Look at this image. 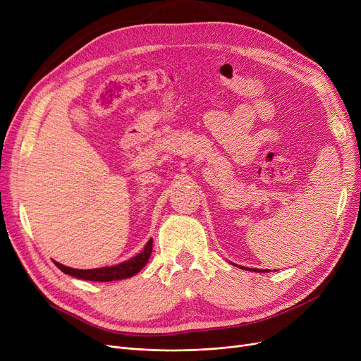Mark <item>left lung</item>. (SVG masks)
I'll return each instance as SVG.
<instances>
[{"label": "left lung", "instance_id": "left-lung-1", "mask_svg": "<svg viewBox=\"0 0 361 361\" xmlns=\"http://www.w3.org/2000/svg\"><path fill=\"white\" fill-rule=\"evenodd\" d=\"M243 269H249V271H253V272H268L267 269H264V271H259V269H250V268H244V267H243Z\"/></svg>", "mask_w": 361, "mask_h": 361}]
</instances>
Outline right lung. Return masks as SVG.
Wrapping results in <instances>:
<instances>
[{"instance_id":"right-lung-1","label":"right lung","mask_w":361,"mask_h":361,"mask_svg":"<svg viewBox=\"0 0 361 361\" xmlns=\"http://www.w3.org/2000/svg\"><path fill=\"white\" fill-rule=\"evenodd\" d=\"M152 245H154V240H149L147 244L145 245V249L135 257H131L120 264H116V267H108V268H98V269H73L68 267H64V264L54 262L55 267L61 269L64 274L71 275L74 278L79 279H86V281H98V282H108V281H116V279H126L130 276H135L143 267L146 262L150 257L152 253Z\"/></svg>"}]
</instances>
